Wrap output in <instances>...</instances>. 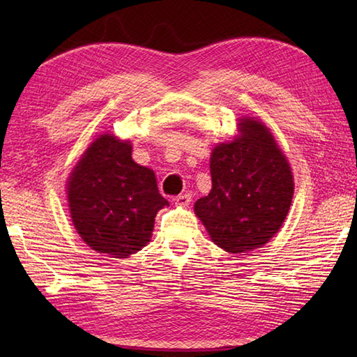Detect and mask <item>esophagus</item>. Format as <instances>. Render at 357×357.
Here are the masks:
<instances>
[{
    "mask_svg": "<svg viewBox=\"0 0 357 357\" xmlns=\"http://www.w3.org/2000/svg\"><path fill=\"white\" fill-rule=\"evenodd\" d=\"M190 202H192V195L190 193H183V195H179V196H176V198H174V204H176L178 207H187Z\"/></svg>",
    "mask_w": 357,
    "mask_h": 357,
    "instance_id": "esophagus-1",
    "label": "esophagus"
}]
</instances>
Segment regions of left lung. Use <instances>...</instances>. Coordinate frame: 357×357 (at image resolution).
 <instances>
[{
    "mask_svg": "<svg viewBox=\"0 0 357 357\" xmlns=\"http://www.w3.org/2000/svg\"><path fill=\"white\" fill-rule=\"evenodd\" d=\"M241 136L211 151V190L195 213L211 241L229 253H248L275 236L291 206L290 164L261 121L242 118Z\"/></svg>",
    "mask_w": 357,
    "mask_h": 357,
    "instance_id": "obj_1",
    "label": "left lung"
}]
</instances>
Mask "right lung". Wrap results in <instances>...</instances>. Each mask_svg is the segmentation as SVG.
<instances>
[{
	"instance_id": "1",
	"label": "right lung",
	"mask_w": 357,
	"mask_h": 357,
	"mask_svg": "<svg viewBox=\"0 0 357 357\" xmlns=\"http://www.w3.org/2000/svg\"><path fill=\"white\" fill-rule=\"evenodd\" d=\"M72 222L98 253L127 257L146 247L155 216L169 201L159 195L153 170L132 159V144L100 135L67 181Z\"/></svg>"
}]
</instances>
